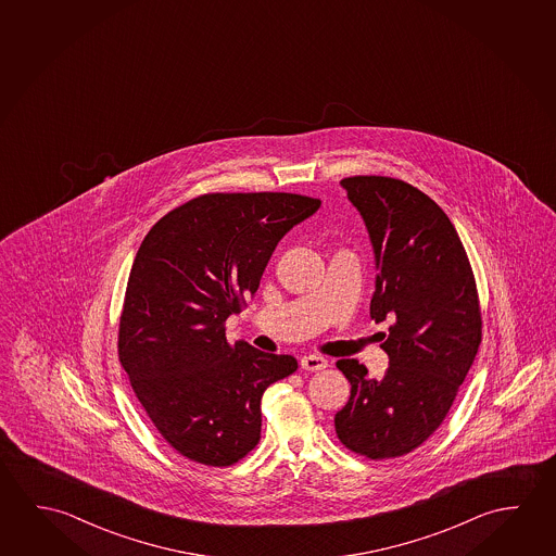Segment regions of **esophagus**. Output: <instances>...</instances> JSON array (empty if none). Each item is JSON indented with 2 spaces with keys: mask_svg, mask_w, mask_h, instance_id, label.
<instances>
[{
  "mask_svg": "<svg viewBox=\"0 0 556 556\" xmlns=\"http://www.w3.org/2000/svg\"><path fill=\"white\" fill-rule=\"evenodd\" d=\"M301 366L304 370L316 372V370H324L328 366V358L318 355H306L301 358Z\"/></svg>",
  "mask_w": 556,
  "mask_h": 556,
  "instance_id": "esophagus-1",
  "label": "esophagus"
}]
</instances>
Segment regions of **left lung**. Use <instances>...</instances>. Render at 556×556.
<instances>
[{"mask_svg": "<svg viewBox=\"0 0 556 556\" xmlns=\"http://www.w3.org/2000/svg\"><path fill=\"white\" fill-rule=\"evenodd\" d=\"M365 220L376 262L370 318L390 321L382 380L356 358L337 361L351 397L337 410L339 440L386 459L419 447L442 420L481 345L473 271L452 220L427 193L388 176L341 180Z\"/></svg>", "mask_w": 556, "mask_h": 556, "instance_id": "1", "label": "left lung"}]
</instances>
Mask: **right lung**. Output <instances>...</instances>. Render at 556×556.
Segmentation results:
<instances>
[{
  "mask_svg": "<svg viewBox=\"0 0 556 556\" xmlns=\"http://www.w3.org/2000/svg\"><path fill=\"white\" fill-rule=\"evenodd\" d=\"M321 201L296 193H207L166 213L131 265L119 363L161 437L198 464L254 450L267 386L296 358L227 341L225 321L254 296L275 248Z\"/></svg>",
  "mask_w": 556,
  "mask_h": 556,
  "instance_id": "obj_1",
  "label": "right lung"
}]
</instances>
